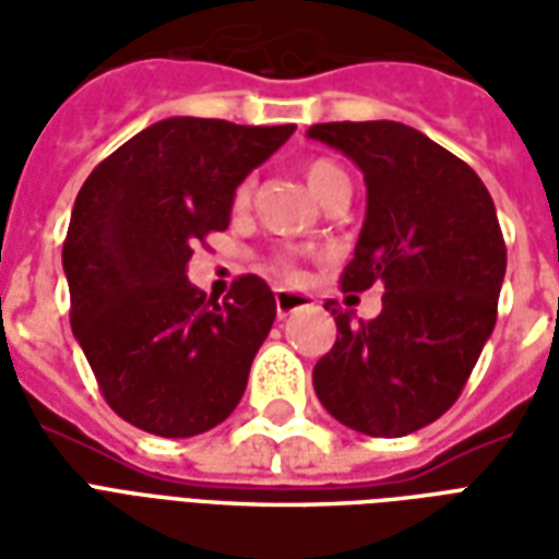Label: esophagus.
Segmentation results:
<instances>
[{
	"label": "esophagus",
	"instance_id": "obj_1",
	"mask_svg": "<svg viewBox=\"0 0 559 559\" xmlns=\"http://www.w3.org/2000/svg\"><path fill=\"white\" fill-rule=\"evenodd\" d=\"M305 296L302 293H290V290H275V311L278 317H287L296 308H302Z\"/></svg>",
	"mask_w": 559,
	"mask_h": 559
}]
</instances>
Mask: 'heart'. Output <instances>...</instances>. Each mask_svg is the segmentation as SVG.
<instances>
[{"label": "heart", "mask_w": 559, "mask_h": 559, "mask_svg": "<svg viewBox=\"0 0 559 559\" xmlns=\"http://www.w3.org/2000/svg\"><path fill=\"white\" fill-rule=\"evenodd\" d=\"M302 173L317 197L323 194L332 182L347 179V173L341 170L338 164H335L332 158H326V155H314V158L305 160ZM251 191H254V182H251V179H242V182L236 185V188H233V209L248 206V203H251ZM266 269L272 272V275H278V278L284 281L296 278V275H299V254L290 251V248H278L275 254L269 257Z\"/></svg>", "instance_id": "1"}]
</instances>
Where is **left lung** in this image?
Masks as SVG:
<instances>
[{
	"mask_svg": "<svg viewBox=\"0 0 559 559\" xmlns=\"http://www.w3.org/2000/svg\"><path fill=\"white\" fill-rule=\"evenodd\" d=\"M308 134L365 173L368 212L341 290L383 284V311L350 323L314 365V392L341 425L404 437L464 392L497 323L506 242L493 200L467 160L401 122H326Z\"/></svg>",
	"mask_w": 559,
	"mask_h": 559,
	"instance_id": "left-lung-1",
	"label": "left lung"
}]
</instances>
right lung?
Wrapping results in <instances>:
<instances>
[{"label":"right lung","mask_w":559,"mask_h":559,"mask_svg":"<svg viewBox=\"0 0 559 559\" xmlns=\"http://www.w3.org/2000/svg\"><path fill=\"white\" fill-rule=\"evenodd\" d=\"M293 126L176 116L90 173L62 245L71 329L116 416L194 437L236 411L275 320V296L239 275L224 299L185 278L194 245L227 230L233 188Z\"/></svg>","instance_id":"obj_1"}]
</instances>
